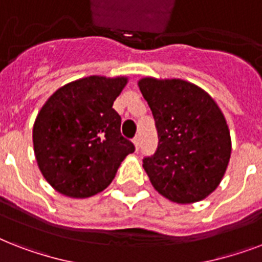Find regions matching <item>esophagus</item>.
<instances>
[{"label": "esophagus", "mask_w": 262, "mask_h": 262, "mask_svg": "<svg viewBox=\"0 0 262 262\" xmlns=\"http://www.w3.org/2000/svg\"><path fill=\"white\" fill-rule=\"evenodd\" d=\"M133 144H135L136 149L139 151V148H140V139H139V137H137V136H136L135 139H133Z\"/></svg>", "instance_id": "34e87169"}]
</instances>
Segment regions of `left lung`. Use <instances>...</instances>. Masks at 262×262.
<instances>
[{
    "label": "left lung",
    "mask_w": 262,
    "mask_h": 262,
    "mask_svg": "<svg viewBox=\"0 0 262 262\" xmlns=\"http://www.w3.org/2000/svg\"><path fill=\"white\" fill-rule=\"evenodd\" d=\"M155 118L159 143L143 159L152 186L166 199L190 204L219 186L231 156L223 113L204 90L185 80L139 81Z\"/></svg>",
    "instance_id": "8db88e82"
}]
</instances>
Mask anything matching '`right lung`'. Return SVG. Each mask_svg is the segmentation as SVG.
<instances>
[{
  "label": "right lung",
  "instance_id": "add662e5",
  "mask_svg": "<svg viewBox=\"0 0 262 262\" xmlns=\"http://www.w3.org/2000/svg\"><path fill=\"white\" fill-rule=\"evenodd\" d=\"M126 77L90 76L57 90L35 119L34 151L39 170L61 194L85 199L104 190L119 164L135 152L121 135L113 103Z\"/></svg>",
  "mask_w": 262,
  "mask_h": 262
}]
</instances>
